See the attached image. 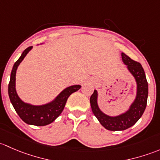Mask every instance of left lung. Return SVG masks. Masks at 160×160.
Returning a JSON list of instances; mask_svg holds the SVG:
<instances>
[{
    "label": "left lung",
    "mask_w": 160,
    "mask_h": 160,
    "mask_svg": "<svg viewBox=\"0 0 160 160\" xmlns=\"http://www.w3.org/2000/svg\"><path fill=\"white\" fill-rule=\"evenodd\" d=\"M123 62L127 65L129 72L135 77L137 83V95L136 100L130 106L129 111L118 116L112 117L104 114L97 104L98 93L95 90L90 97V104L93 114L98 118L102 126L110 131H121L129 129L136 124L146 109L148 98V82L144 69L141 64L132 60L125 53H122Z\"/></svg>",
    "instance_id": "1"
}]
</instances>
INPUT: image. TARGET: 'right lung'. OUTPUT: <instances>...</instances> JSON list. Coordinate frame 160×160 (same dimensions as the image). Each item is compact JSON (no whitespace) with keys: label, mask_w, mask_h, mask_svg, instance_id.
Returning <instances> with one entry per match:
<instances>
[{"label":"right lung","mask_w":160,"mask_h":160,"mask_svg":"<svg viewBox=\"0 0 160 160\" xmlns=\"http://www.w3.org/2000/svg\"><path fill=\"white\" fill-rule=\"evenodd\" d=\"M31 48L32 46L27 48L23 52L18 60L14 63L11 71L10 82L8 84V95L16 112L24 122L29 125L42 126L50 124L60 116L65 108L68 97L73 92L80 89L81 85H72L68 87L61 92L53 102L44 105L37 106L24 103L21 101L15 89L16 71L19 64L22 62Z\"/></svg>","instance_id":"obj_1"}]
</instances>
